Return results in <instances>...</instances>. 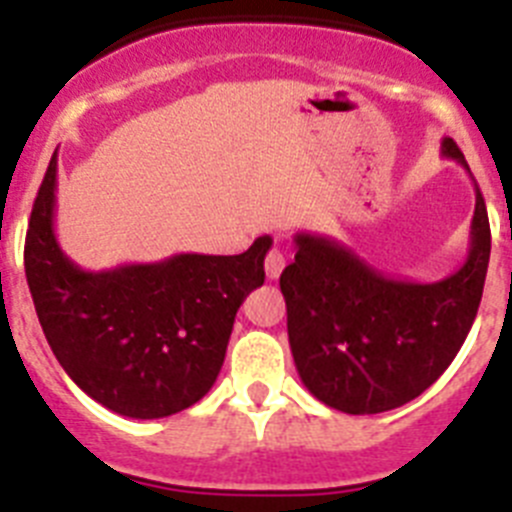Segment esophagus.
Here are the masks:
<instances>
[{
	"mask_svg": "<svg viewBox=\"0 0 512 512\" xmlns=\"http://www.w3.org/2000/svg\"><path fill=\"white\" fill-rule=\"evenodd\" d=\"M264 266H266V277H269V279H279V274H282L284 266H287V259H284L282 248H277V246L271 248V251L266 253Z\"/></svg>",
	"mask_w": 512,
	"mask_h": 512,
	"instance_id": "obj_1",
	"label": "esophagus"
}]
</instances>
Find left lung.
<instances>
[{"label": "left lung", "mask_w": 512, "mask_h": 512, "mask_svg": "<svg viewBox=\"0 0 512 512\" xmlns=\"http://www.w3.org/2000/svg\"><path fill=\"white\" fill-rule=\"evenodd\" d=\"M441 153L469 171L451 138ZM474 192L467 259L438 282L387 277L336 238L295 235L279 287L289 348L312 397L374 415L415 400L446 372L477 318L490 264V220L477 184Z\"/></svg>", "instance_id": "1"}]
</instances>
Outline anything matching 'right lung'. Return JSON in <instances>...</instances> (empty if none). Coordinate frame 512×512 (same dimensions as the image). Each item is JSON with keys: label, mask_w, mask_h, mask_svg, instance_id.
<instances>
[{"label": "right lung", "mask_w": 512, "mask_h": 512, "mask_svg": "<svg viewBox=\"0 0 512 512\" xmlns=\"http://www.w3.org/2000/svg\"><path fill=\"white\" fill-rule=\"evenodd\" d=\"M58 151V148H56ZM53 153L25 238V277L63 372L117 415L166 418L210 392L248 292L264 284L269 235L238 256L176 253L87 271L56 238Z\"/></svg>", "instance_id": "obj_1"}]
</instances>
